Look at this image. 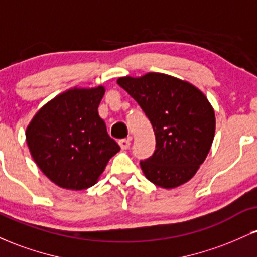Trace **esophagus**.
Returning a JSON list of instances; mask_svg holds the SVG:
<instances>
[{
  "instance_id": "obj_1",
  "label": "esophagus",
  "mask_w": 257,
  "mask_h": 257,
  "mask_svg": "<svg viewBox=\"0 0 257 257\" xmlns=\"http://www.w3.org/2000/svg\"><path fill=\"white\" fill-rule=\"evenodd\" d=\"M120 149L122 150H126L129 146H131V139H120L118 141Z\"/></svg>"
}]
</instances>
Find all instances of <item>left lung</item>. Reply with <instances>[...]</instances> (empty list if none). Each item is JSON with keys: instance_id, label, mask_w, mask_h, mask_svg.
Here are the masks:
<instances>
[{"instance_id": "8db88e82", "label": "left lung", "mask_w": 257, "mask_h": 257, "mask_svg": "<svg viewBox=\"0 0 257 257\" xmlns=\"http://www.w3.org/2000/svg\"><path fill=\"white\" fill-rule=\"evenodd\" d=\"M145 112L156 137L151 157L140 161L150 181L174 188L192 179L210 151L215 113L206 96L188 82L150 72L117 81Z\"/></svg>"}]
</instances>
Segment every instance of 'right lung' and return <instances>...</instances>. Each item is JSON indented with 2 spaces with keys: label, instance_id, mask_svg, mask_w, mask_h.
Returning <instances> with one entry per match:
<instances>
[{
  "label": "right lung",
  "instance_id": "add662e5",
  "mask_svg": "<svg viewBox=\"0 0 257 257\" xmlns=\"http://www.w3.org/2000/svg\"><path fill=\"white\" fill-rule=\"evenodd\" d=\"M105 88H73L47 102L26 129L32 158L44 175L67 190L96 184L118 144L107 134L98 107Z\"/></svg>",
  "mask_w": 257,
  "mask_h": 257
}]
</instances>
